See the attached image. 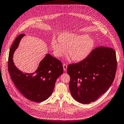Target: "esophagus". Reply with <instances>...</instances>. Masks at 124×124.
<instances>
[{
  "instance_id": "1",
  "label": "esophagus",
  "mask_w": 124,
  "mask_h": 124,
  "mask_svg": "<svg viewBox=\"0 0 124 124\" xmlns=\"http://www.w3.org/2000/svg\"><path fill=\"white\" fill-rule=\"evenodd\" d=\"M63 70L65 71H67V65L66 64H63Z\"/></svg>"
}]
</instances>
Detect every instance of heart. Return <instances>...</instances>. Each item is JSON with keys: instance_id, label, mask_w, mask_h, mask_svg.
Here are the masks:
<instances>
[{"instance_id": "obj_1", "label": "heart", "mask_w": 124, "mask_h": 124, "mask_svg": "<svg viewBox=\"0 0 124 124\" xmlns=\"http://www.w3.org/2000/svg\"><path fill=\"white\" fill-rule=\"evenodd\" d=\"M51 46L55 56H62L67 52L68 48V54L71 60L80 62L90 55L95 43L87 34L65 32L61 33L59 37H53Z\"/></svg>"}]
</instances>
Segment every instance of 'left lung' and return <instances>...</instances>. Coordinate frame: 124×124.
<instances>
[{"label": "left lung", "mask_w": 124, "mask_h": 124, "mask_svg": "<svg viewBox=\"0 0 124 124\" xmlns=\"http://www.w3.org/2000/svg\"><path fill=\"white\" fill-rule=\"evenodd\" d=\"M117 68L113 49L99 47L86 59L68 66L69 88L73 98L83 104L97 100L111 86Z\"/></svg>", "instance_id": "8db88e82"}]
</instances>
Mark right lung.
I'll return each mask as SVG.
<instances>
[{"instance_id": "add662e5", "label": "right lung", "mask_w": 124, "mask_h": 124, "mask_svg": "<svg viewBox=\"0 0 124 124\" xmlns=\"http://www.w3.org/2000/svg\"><path fill=\"white\" fill-rule=\"evenodd\" d=\"M24 36V34L19 35L10 48L8 72L16 87L25 97L33 102H43L51 96L57 79L63 73V67L60 61L47 54L34 73H23L19 70L15 65L13 58L15 51Z\"/></svg>"}]
</instances>
